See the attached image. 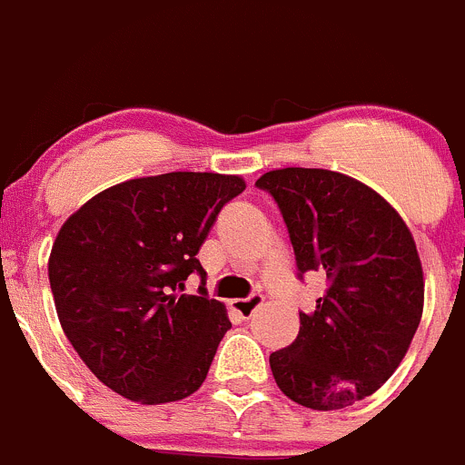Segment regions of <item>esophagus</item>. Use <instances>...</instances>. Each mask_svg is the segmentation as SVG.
<instances>
[{
  "label": "esophagus",
  "mask_w": 465,
  "mask_h": 465,
  "mask_svg": "<svg viewBox=\"0 0 465 465\" xmlns=\"http://www.w3.org/2000/svg\"><path fill=\"white\" fill-rule=\"evenodd\" d=\"M262 302H265V298H262L261 293H253V295H249V298L232 300V302H230V307H232V312H237L240 316L249 319V316H252L253 312L262 305Z\"/></svg>",
  "instance_id": "34e87169"
}]
</instances>
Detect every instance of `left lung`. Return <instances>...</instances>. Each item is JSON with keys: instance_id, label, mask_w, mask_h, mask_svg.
<instances>
[{"instance_id": "obj_1", "label": "left lung", "mask_w": 465, "mask_h": 465, "mask_svg": "<svg viewBox=\"0 0 465 465\" xmlns=\"http://www.w3.org/2000/svg\"><path fill=\"white\" fill-rule=\"evenodd\" d=\"M277 200L300 272L328 279L298 338L270 354L283 396L342 410L396 372L424 312V270L408 223L354 176L283 167L256 182Z\"/></svg>"}]
</instances>
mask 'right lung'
Returning <instances> with one entry per match:
<instances>
[{
    "label": "right lung",
    "mask_w": 465,
    "mask_h": 465,
    "mask_svg": "<svg viewBox=\"0 0 465 465\" xmlns=\"http://www.w3.org/2000/svg\"><path fill=\"white\" fill-rule=\"evenodd\" d=\"M237 174L167 172L116 183L63 223L48 279L64 335L111 391L142 405L188 398L203 386L230 328L223 302L179 293L204 270L197 252Z\"/></svg>",
    "instance_id": "add662e5"
}]
</instances>
